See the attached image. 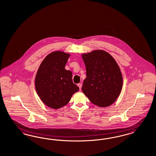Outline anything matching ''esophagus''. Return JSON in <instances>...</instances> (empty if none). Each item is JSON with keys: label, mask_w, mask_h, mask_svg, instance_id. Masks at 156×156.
<instances>
[{"label": "esophagus", "mask_w": 156, "mask_h": 156, "mask_svg": "<svg viewBox=\"0 0 156 156\" xmlns=\"http://www.w3.org/2000/svg\"><path fill=\"white\" fill-rule=\"evenodd\" d=\"M77 85H78V87H79L80 90H81V87H82V84H81V83H79V84H77Z\"/></svg>", "instance_id": "34e87169"}]
</instances>
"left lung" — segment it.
Listing matches in <instances>:
<instances>
[{"instance_id":"left-lung-1","label":"left lung","mask_w":156,"mask_h":156,"mask_svg":"<svg viewBox=\"0 0 156 156\" xmlns=\"http://www.w3.org/2000/svg\"><path fill=\"white\" fill-rule=\"evenodd\" d=\"M87 77L82 91L90 101L99 107H107L120 94L123 79L120 67L110 54L97 49L82 54Z\"/></svg>"}]
</instances>
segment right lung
I'll return each instance as SVG.
<instances>
[{
  "instance_id": "1",
  "label": "right lung",
  "mask_w": 156,
  "mask_h": 156,
  "mask_svg": "<svg viewBox=\"0 0 156 156\" xmlns=\"http://www.w3.org/2000/svg\"><path fill=\"white\" fill-rule=\"evenodd\" d=\"M70 54L55 51L40 64L36 75L35 88L45 105L58 109L69 102L79 88L72 81V73L65 69Z\"/></svg>"
}]
</instances>
